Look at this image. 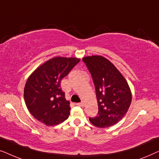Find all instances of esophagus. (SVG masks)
I'll return each instance as SVG.
<instances>
[{"label":"esophagus","mask_w":159,"mask_h":159,"mask_svg":"<svg viewBox=\"0 0 159 159\" xmlns=\"http://www.w3.org/2000/svg\"><path fill=\"white\" fill-rule=\"evenodd\" d=\"M77 106H81V107H83L84 106V102L83 101H82V102H80V103H77Z\"/></svg>","instance_id":"obj_1"}]
</instances>
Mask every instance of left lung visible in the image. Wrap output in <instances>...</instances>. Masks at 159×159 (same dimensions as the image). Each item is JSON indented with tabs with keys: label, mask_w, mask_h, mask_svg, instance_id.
Wrapping results in <instances>:
<instances>
[{
	"label": "left lung",
	"mask_w": 159,
	"mask_h": 159,
	"mask_svg": "<svg viewBox=\"0 0 159 159\" xmlns=\"http://www.w3.org/2000/svg\"><path fill=\"white\" fill-rule=\"evenodd\" d=\"M95 88L98 112L90 121L98 127L106 128L116 124L125 116L132 101L127 80L110 61L101 56L82 58Z\"/></svg>",
	"instance_id": "left-lung-1"
}]
</instances>
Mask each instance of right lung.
<instances>
[{
    "mask_svg": "<svg viewBox=\"0 0 159 159\" xmlns=\"http://www.w3.org/2000/svg\"><path fill=\"white\" fill-rule=\"evenodd\" d=\"M77 58L55 57L41 65L26 82L24 97L32 116L47 126L62 123L70 114L69 101L61 88V81L80 62Z\"/></svg>",
    "mask_w": 159,
    "mask_h": 159,
    "instance_id": "right-lung-1",
    "label": "right lung"
}]
</instances>
